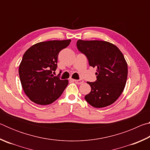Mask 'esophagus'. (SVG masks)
<instances>
[{
    "label": "esophagus",
    "instance_id": "1",
    "mask_svg": "<svg viewBox=\"0 0 150 150\" xmlns=\"http://www.w3.org/2000/svg\"><path fill=\"white\" fill-rule=\"evenodd\" d=\"M73 81H75V82L77 83V84H78V85L82 84V83L84 82V81H83V80H76V79H74V80H73Z\"/></svg>",
    "mask_w": 150,
    "mask_h": 150
}]
</instances>
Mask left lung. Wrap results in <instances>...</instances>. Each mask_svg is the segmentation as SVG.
<instances>
[{
  "instance_id": "obj_1",
  "label": "left lung",
  "mask_w": 150,
  "mask_h": 150,
  "mask_svg": "<svg viewBox=\"0 0 150 150\" xmlns=\"http://www.w3.org/2000/svg\"><path fill=\"white\" fill-rule=\"evenodd\" d=\"M77 46L87 56L89 65L97 67V80L87 82L91 91L85 96L86 101L95 108L112 105L122 93L128 77L122 53L115 45L100 40H79Z\"/></svg>"
}]
</instances>
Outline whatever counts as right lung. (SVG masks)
Returning a JSON list of instances; mask_svg holds the SVG:
<instances>
[{"mask_svg":"<svg viewBox=\"0 0 150 150\" xmlns=\"http://www.w3.org/2000/svg\"><path fill=\"white\" fill-rule=\"evenodd\" d=\"M70 42L71 40L39 42L24 53L19 66V76L25 94L32 102L47 105L62 95L69 81L54 77L52 73L57 69L59 52Z\"/></svg>","mask_w":150,"mask_h":150,"instance_id":"1","label":"right lung"}]
</instances>
